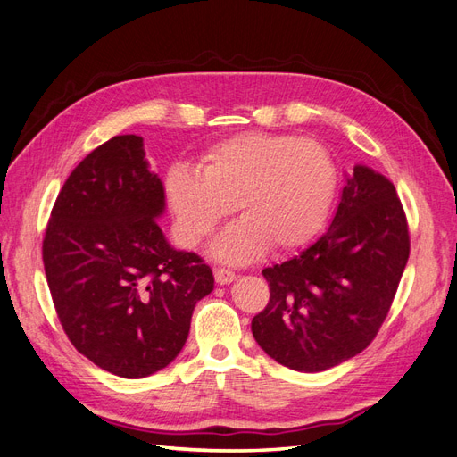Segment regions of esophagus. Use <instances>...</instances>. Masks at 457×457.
Listing matches in <instances>:
<instances>
[{
    "mask_svg": "<svg viewBox=\"0 0 457 457\" xmlns=\"http://www.w3.org/2000/svg\"><path fill=\"white\" fill-rule=\"evenodd\" d=\"M215 280L217 284H230L232 280H237V274H234L230 269H215Z\"/></svg>",
    "mask_w": 457,
    "mask_h": 457,
    "instance_id": "esophagus-1",
    "label": "esophagus"
}]
</instances>
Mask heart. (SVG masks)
<instances>
[{
  "label": "heart",
  "mask_w": 457,
  "mask_h": 457,
  "mask_svg": "<svg viewBox=\"0 0 457 457\" xmlns=\"http://www.w3.org/2000/svg\"><path fill=\"white\" fill-rule=\"evenodd\" d=\"M337 187L336 163L312 139L242 133L207 148L200 171L175 165L165 179L177 232L196 245L237 205L242 220L213 244L227 262L307 244L322 227Z\"/></svg>",
  "instance_id": "1"
}]
</instances>
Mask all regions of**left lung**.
Masks as SVG:
<instances>
[{
	"mask_svg": "<svg viewBox=\"0 0 457 457\" xmlns=\"http://www.w3.org/2000/svg\"><path fill=\"white\" fill-rule=\"evenodd\" d=\"M408 257L395 185L356 165L322 237L262 270L270 299L252 320L259 347L295 371H324L362 353L389 314Z\"/></svg>",
	"mask_w": 457,
	"mask_h": 457,
	"instance_id": "8db88e82",
	"label": "left lung"
}]
</instances>
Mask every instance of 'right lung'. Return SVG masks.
<instances>
[{
    "label": "right lung",
    "mask_w": 457,
    "mask_h": 457,
    "mask_svg": "<svg viewBox=\"0 0 457 457\" xmlns=\"http://www.w3.org/2000/svg\"><path fill=\"white\" fill-rule=\"evenodd\" d=\"M163 185L143 139L118 135L66 179L44 237L54 311L78 353L120 378L139 379L175 361L213 272L177 252L158 219Z\"/></svg>",
    "instance_id": "obj_1"
}]
</instances>
